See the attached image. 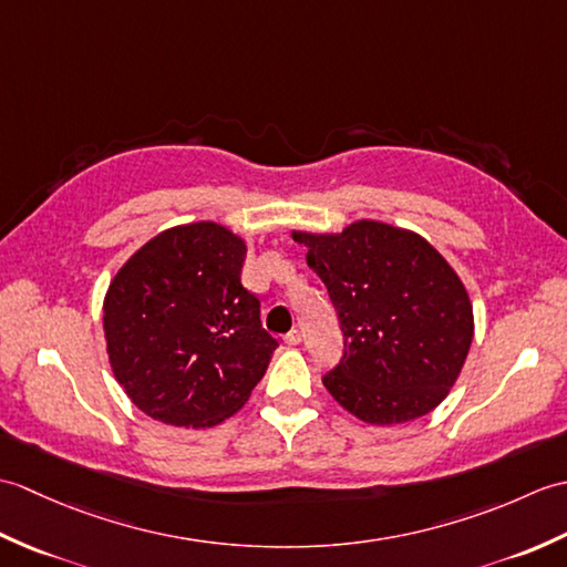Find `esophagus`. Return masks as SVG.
<instances>
[{"mask_svg": "<svg viewBox=\"0 0 567 567\" xmlns=\"http://www.w3.org/2000/svg\"><path fill=\"white\" fill-rule=\"evenodd\" d=\"M285 343H287V346H290V348L299 346V343H302V333H299L297 329H292L290 333H287V336H285Z\"/></svg>", "mask_w": 567, "mask_h": 567, "instance_id": "1", "label": "esophagus"}]
</instances>
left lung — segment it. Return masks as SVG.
<instances>
[{
	"mask_svg": "<svg viewBox=\"0 0 567 567\" xmlns=\"http://www.w3.org/2000/svg\"><path fill=\"white\" fill-rule=\"evenodd\" d=\"M339 311L343 358L323 388L372 426L436 409L461 378L475 336L461 277L424 236L358 219L343 231H292Z\"/></svg>",
	"mask_w": 567,
	"mask_h": 567,
	"instance_id": "8db88e82",
	"label": "left lung"
}]
</instances>
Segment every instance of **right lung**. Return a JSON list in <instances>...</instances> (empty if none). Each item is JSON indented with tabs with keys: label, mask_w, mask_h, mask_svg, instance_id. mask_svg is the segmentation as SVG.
Listing matches in <instances>:
<instances>
[{
	"label": "right lung",
	"mask_w": 567,
	"mask_h": 567,
	"mask_svg": "<svg viewBox=\"0 0 567 567\" xmlns=\"http://www.w3.org/2000/svg\"><path fill=\"white\" fill-rule=\"evenodd\" d=\"M246 240L216 221L165 228L112 277L104 341L116 382L143 414L209 429L236 414L277 341L240 285Z\"/></svg>",
	"instance_id": "1"
}]
</instances>
